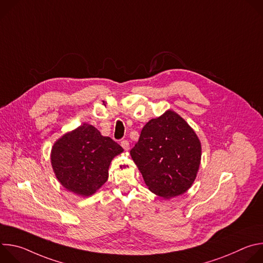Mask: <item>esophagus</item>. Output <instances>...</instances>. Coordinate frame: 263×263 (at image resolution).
Segmentation results:
<instances>
[{
  "instance_id": "34e87169",
  "label": "esophagus",
  "mask_w": 263,
  "mask_h": 263,
  "mask_svg": "<svg viewBox=\"0 0 263 263\" xmlns=\"http://www.w3.org/2000/svg\"><path fill=\"white\" fill-rule=\"evenodd\" d=\"M121 145L123 146V148L125 149V151H129L130 145H129V141H128V140H123V141L121 142Z\"/></svg>"
}]
</instances>
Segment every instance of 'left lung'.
<instances>
[{
	"instance_id": "obj_1",
	"label": "left lung",
	"mask_w": 263,
	"mask_h": 263,
	"mask_svg": "<svg viewBox=\"0 0 263 263\" xmlns=\"http://www.w3.org/2000/svg\"><path fill=\"white\" fill-rule=\"evenodd\" d=\"M130 155L153 194L172 199L197 178L202 145L194 129L173 110L148 121Z\"/></svg>"
}]
</instances>
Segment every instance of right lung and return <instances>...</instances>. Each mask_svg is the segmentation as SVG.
I'll return each instance as SVG.
<instances>
[{"label":"right lung","instance_id":"right-lung-1","mask_svg":"<svg viewBox=\"0 0 263 263\" xmlns=\"http://www.w3.org/2000/svg\"><path fill=\"white\" fill-rule=\"evenodd\" d=\"M123 147L89 124L66 132L52 146L51 163L65 190L77 196L93 195L108 180L109 165Z\"/></svg>","mask_w":263,"mask_h":263}]
</instances>
